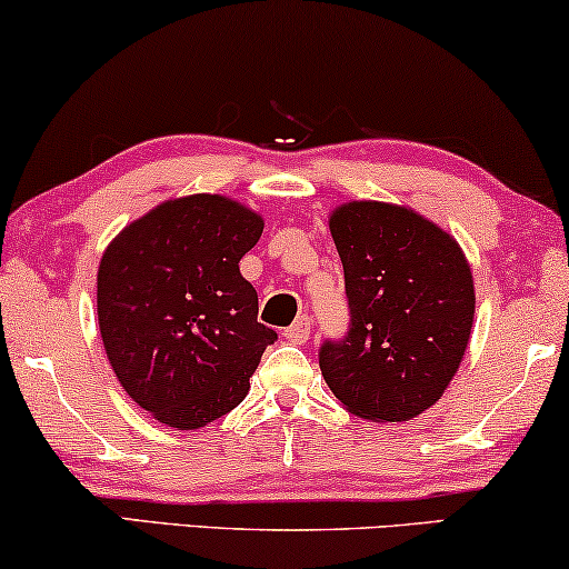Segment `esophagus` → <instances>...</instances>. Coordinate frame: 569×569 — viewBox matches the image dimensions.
I'll return each mask as SVG.
<instances>
[{
    "mask_svg": "<svg viewBox=\"0 0 569 569\" xmlns=\"http://www.w3.org/2000/svg\"><path fill=\"white\" fill-rule=\"evenodd\" d=\"M284 337H287V341H292V345H302V341H308V337H310V318L308 316H300L298 321L290 326V329H284Z\"/></svg>",
    "mask_w": 569,
    "mask_h": 569,
    "instance_id": "esophagus-1",
    "label": "esophagus"
}]
</instances>
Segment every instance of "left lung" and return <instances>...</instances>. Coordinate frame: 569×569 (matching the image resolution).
<instances>
[{
  "instance_id": "left-lung-1",
  "label": "left lung",
  "mask_w": 569,
  "mask_h": 569,
  "mask_svg": "<svg viewBox=\"0 0 569 569\" xmlns=\"http://www.w3.org/2000/svg\"><path fill=\"white\" fill-rule=\"evenodd\" d=\"M329 230L352 323L321 347L326 386L357 417L409 422L446 393L469 347V259L440 224L388 201H345Z\"/></svg>"
}]
</instances>
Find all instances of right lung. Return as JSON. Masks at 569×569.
<instances>
[{"label": "right lung", "instance_id": "right-lung-1", "mask_svg": "<svg viewBox=\"0 0 569 569\" xmlns=\"http://www.w3.org/2000/svg\"><path fill=\"white\" fill-rule=\"evenodd\" d=\"M263 217L222 193L168 199L129 222L98 267V323L131 399L176 430H199L246 399L277 331L240 259Z\"/></svg>", "mask_w": 569, "mask_h": 569}]
</instances>
